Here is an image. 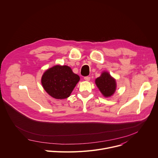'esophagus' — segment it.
<instances>
[{"label":"esophagus","mask_w":158,"mask_h":158,"mask_svg":"<svg viewBox=\"0 0 158 158\" xmlns=\"http://www.w3.org/2000/svg\"><path fill=\"white\" fill-rule=\"evenodd\" d=\"M84 79V80H85V81H89L90 79H91V77L87 76V77H85Z\"/></svg>","instance_id":"obj_1"}]
</instances>
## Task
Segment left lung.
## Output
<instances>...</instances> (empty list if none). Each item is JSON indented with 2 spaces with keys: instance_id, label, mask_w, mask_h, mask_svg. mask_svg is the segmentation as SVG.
<instances>
[{
  "instance_id": "left-lung-1",
  "label": "left lung",
  "mask_w": 158,
  "mask_h": 158,
  "mask_svg": "<svg viewBox=\"0 0 158 158\" xmlns=\"http://www.w3.org/2000/svg\"><path fill=\"white\" fill-rule=\"evenodd\" d=\"M95 83L101 94L105 98L112 96L116 91L117 84L116 79L107 71L102 72L101 76L96 79Z\"/></svg>"
}]
</instances>
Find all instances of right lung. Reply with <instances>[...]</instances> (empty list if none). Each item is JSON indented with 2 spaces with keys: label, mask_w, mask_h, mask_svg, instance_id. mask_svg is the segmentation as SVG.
Returning <instances> with one entry per match:
<instances>
[{
  "label": "right lung",
  "mask_w": 158,
  "mask_h": 158,
  "mask_svg": "<svg viewBox=\"0 0 158 158\" xmlns=\"http://www.w3.org/2000/svg\"><path fill=\"white\" fill-rule=\"evenodd\" d=\"M79 80V76L73 72L70 67L56 65L44 73L41 84L51 97L64 99L70 96Z\"/></svg>",
  "instance_id": "right-lung-1"
}]
</instances>
